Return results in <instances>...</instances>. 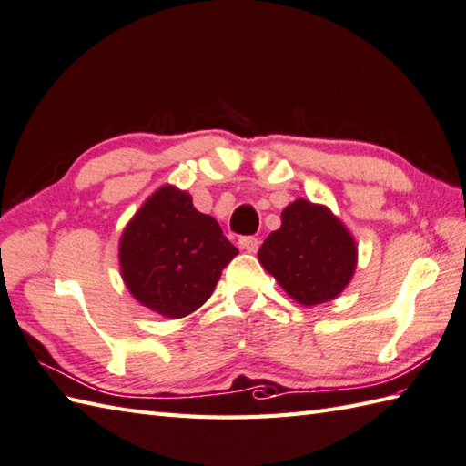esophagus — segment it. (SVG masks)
I'll return each mask as SVG.
<instances>
[{"mask_svg":"<svg viewBox=\"0 0 466 466\" xmlns=\"http://www.w3.org/2000/svg\"><path fill=\"white\" fill-rule=\"evenodd\" d=\"M240 248L244 252H248V254H256L258 252V248H259V240L258 238H254V236H244V238H240Z\"/></svg>","mask_w":466,"mask_h":466,"instance_id":"34e87169","label":"esophagus"}]
</instances>
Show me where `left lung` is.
<instances>
[{"label": "left lung", "mask_w": 466, "mask_h": 466, "mask_svg": "<svg viewBox=\"0 0 466 466\" xmlns=\"http://www.w3.org/2000/svg\"><path fill=\"white\" fill-rule=\"evenodd\" d=\"M258 259L291 299L311 308L350 286L357 244L326 204L298 198L282 210V226L266 238Z\"/></svg>", "instance_id": "8db88e82"}]
</instances>
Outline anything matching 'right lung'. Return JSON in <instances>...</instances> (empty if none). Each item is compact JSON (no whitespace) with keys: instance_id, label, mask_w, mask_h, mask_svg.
I'll return each mask as SVG.
<instances>
[{"instance_id":"1","label":"right lung","mask_w":466,"mask_h":466,"mask_svg":"<svg viewBox=\"0 0 466 466\" xmlns=\"http://www.w3.org/2000/svg\"><path fill=\"white\" fill-rule=\"evenodd\" d=\"M238 254L187 190L165 184L143 202L118 240V266L140 306L178 319L197 311Z\"/></svg>"}]
</instances>
